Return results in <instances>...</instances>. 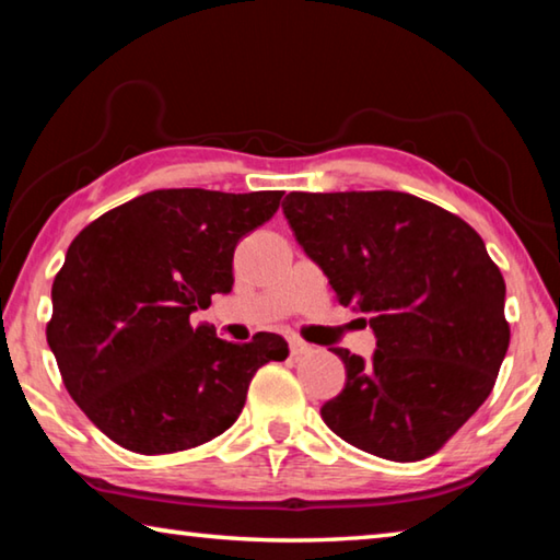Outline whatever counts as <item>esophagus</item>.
I'll use <instances>...</instances> for the list:
<instances>
[{"mask_svg":"<svg viewBox=\"0 0 560 560\" xmlns=\"http://www.w3.org/2000/svg\"><path fill=\"white\" fill-rule=\"evenodd\" d=\"M289 348H291V355H296V358H301V355H308L311 348L306 340H301V338H289Z\"/></svg>","mask_w":560,"mask_h":560,"instance_id":"obj_1","label":"esophagus"}]
</instances>
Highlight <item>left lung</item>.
I'll list each match as a JSON object with an SVG mask.
<instances>
[{
  "mask_svg": "<svg viewBox=\"0 0 560 560\" xmlns=\"http://www.w3.org/2000/svg\"><path fill=\"white\" fill-rule=\"evenodd\" d=\"M283 214L340 306L368 314L371 363L346 348L343 393L320 407L340 440L393 462L440 452L487 400L509 348L504 277L481 236L393 189L291 192Z\"/></svg>",
  "mask_w": 560,
  "mask_h": 560,
  "instance_id": "1",
  "label": "left lung"
}]
</instances>
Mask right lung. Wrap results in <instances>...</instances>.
Here are the masks:
<instances>
[{
	"instance_id": "obj_1",
	"label": "right lung",
	"mask_w": 560,
	"mask_h": 560,
	"mask_svg": "<svg viewBox=\"0 0 560 560\" xmlns=\"http://www.w3.org/2000/svg\"><path fill=\"white\" fill-rule=\"evenodd\" d=\"M281 197L153 189L71 242L46 340L73 402L120 447L170 454L214 440L240 417L254 373L287 360L277 334L240 346L189 320L212 293L232 291L236 242L269 222Z\"/></svg>"
}]
</instances>
